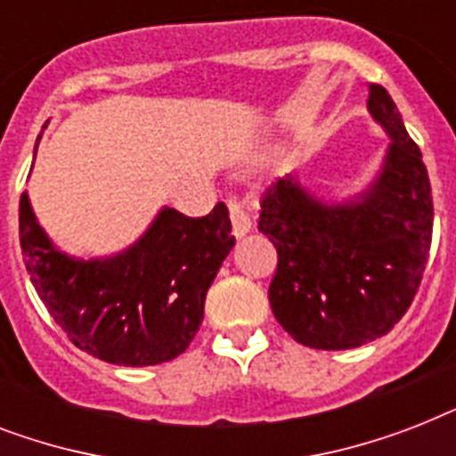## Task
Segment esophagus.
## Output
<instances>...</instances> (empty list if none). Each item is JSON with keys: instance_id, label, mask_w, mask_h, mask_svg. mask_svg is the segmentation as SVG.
Returning <instances> with one entry per match:
<instances>
[{"instance_id": "esophagus-1", "label": "esophagus", "mask_w": 456, "mask_h": 456, "mask_svg": "<svg viewBox=\"0 0 456 456\" xmlns=\"http://www.w3.org/2000/svg\"><path fill=\"white\" fill-rule=\"evenodd\" d=\"M229 220H232V234L236 239H243L253 229L250 215L243 210V206L236 199H229Z\"/></svg>"}]
</instances>
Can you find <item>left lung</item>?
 <instances>
[{"instance_id":"8db88e82","label":"left lung","mask_w":456,"mask_h":456,"mask_svg":"<svg viewBox=\"0 0 456 456\" xmlns=\"http://www.w3.org/2000/svg\"><path fill=\"white\" fill-rule=\"evenodd\" d=\"M367 109L390 137L371 184L324 200L286 175L265 193L257 222L279 253L272 312L317 350L386 336L417 296L431 248L433 196L421 151L381 85L369 87Z\"/></svg>"}]
</instances>
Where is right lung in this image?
<instances>
[{
  "mask_svg": "<svg viewBox=\"0 0 456 456\" xmlns=\"http://www.w3.org/2000/svg\"><path fill=\"white\" fill-rule=\"evenodd\" d=\"M18 229L25 270L53 322L80 350L118 367H151L184 353L236 241L224 203L206 217L165 206L116 256L75 257L39 227L28 191Z\"/></svg>",
  "mask_w": 456,
  "mask_h": 456,
  "instance_id": "obj_1",
  "label": "right lung"
}]
</instances>
